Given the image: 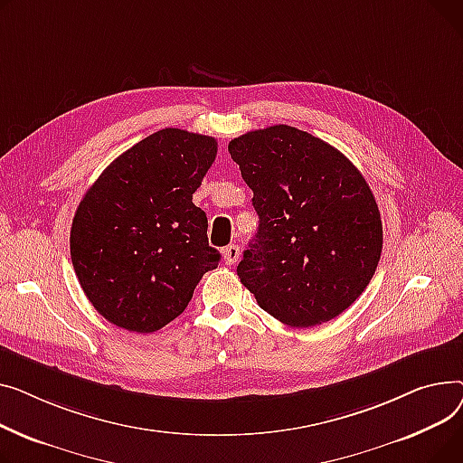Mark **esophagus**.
<instances>
[{
  "mask_svg": "<svg viewBox=\"0 0 463 463\" xmlns=\"http://www.w3.org/2000/svg\"><path fill=\"white\" fill-rule=\"evenodd\" d=\"M239 254H241V250H239L237 244H228V247H224V249H222V260H224V263H226V265H233V263H237Z\"/></svg>",
  "mask_w": 463,
  "mask_h": 463,
  "instance_id": "obj_1",
  "label": "esophagus"
}]
</instances>
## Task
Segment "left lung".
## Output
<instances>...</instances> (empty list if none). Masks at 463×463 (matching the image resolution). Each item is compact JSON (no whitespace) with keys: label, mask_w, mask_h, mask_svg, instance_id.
<instances>
[{"label":"left lung","mask_w":463,"mask_h":463,"mask_svg":"<svg viewBox=\"0 0 463 463\" xmlns=\"http://www.w3.org/2000/svg\"><path fill=\"white\" fill-rule=\"evenodd\" d=\"M228 151L260 216L237 265L242 286L289 327L340 316L370 284L383 249L382 216L363 174L289 125L242 134Z\"/></svg>","instance_id":"1"}]
</instances>
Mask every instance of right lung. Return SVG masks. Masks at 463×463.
Segmentation results:
<instances>
[{
    "instance_id": "1",
    "label": "right lung",
    "mask_w": 463,
    "mask_h": 463,
    "mask_svg": "<svg viewBox=\"0 0 463 463\" xmlns=\"http://www.w3.org/2000/svg\"><path fill=\"white\" fill-rule=\"evenodd\" d=\"M216 156V140L162 128L119 155L81 198L71 260L95 310L132 333L175 319L207 270V216L193 194Z\"/></svg>"
}]
</instances>
